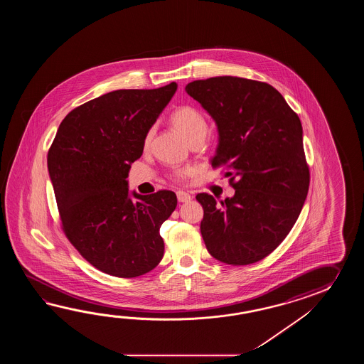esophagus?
I'll return each mask as SVG.
<instances>
[{
    "mask_svg": "<svg viewBox=\"0 0 364 364\" xmlns=\"http://www.w3.org/2000/svg\"><path fill=\"white\" fill-rule=\"evenodd\" d=\"M177 199H178L179 203H188V201L191 200V195L185 193V191H178L177 193Z\"/></svg>",
    "mask_w": 364,
    "mask_h": 364,
    "instance_id": "1",
    "label": "esophagus"
}]
</instances>
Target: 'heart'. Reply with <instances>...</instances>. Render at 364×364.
Listing matches in <instances>:
<instances>
[{
  "label": "heart",
  "instance_id": "1",
  "mask_svg": "<svg viewBox=\"0 0 364 364\" xmlns=\"http://www.w3.org/2000/svg\"><path fill=\"white\" fill-rule=\"evenodd\" d=\"M171 124L178 130L186 139L190 143H193L195 140H203L205 134L208 132V124L204 114L201 113L199 109L191 107V105H182L179 108L176 109L171 113ZM154 136V129L148 130L144 140H143V146L144 148L149 147L151 140ZM190 169H181L177 171L173 177L177 181H183V179L190 174Z\"/></svg>",
  "mask_w": 364,
  "mask_h": 364
}]
</instances>
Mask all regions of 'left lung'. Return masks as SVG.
<instances>
[{
    "label": "left lung",
    "mask_w": 364,
    "mask_h": 364,
    "mask_svg": "<svg viewBox=\"0 0 364 364\" xmlns=\"http://www.w3.org/2000/svg\"><path fill=\"white\" fill-rule=\"evenodd\" d=\"M216 121L218 147L212 168H223L235 190L218 201L198 193L200 232L221 263L248 265L269 255L294 226L309 193L302 124L271 85L237 77L186 85Z\"/></svg>",
    "instance_id": "8db88e82"
}]
</instances>
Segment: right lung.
Here are the masks:
<instances>
[{
  "mask_svg": "<svg viewBox=\"0 0 364 364\" xmlns=\"http://www.w3.org/2000/svg\"><path fill=\"white\" fill-rule=\"evenodd\" d=\"M177 91L118 90L87 101L63 118L48 151L61 228L95 268L132 279L157 267L164 256L160 228L177 207L173 191L129 196L132 163L143 140Z\"/></svg>",
  "mask_w": 364,
  "mask_h": 364,
  "instance_id": "add662e5",
  "label": "right lung"
}]
</instances>
